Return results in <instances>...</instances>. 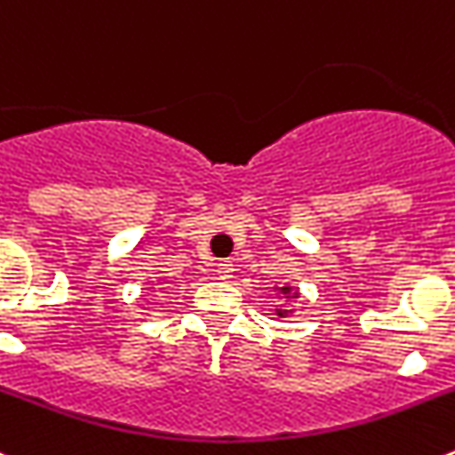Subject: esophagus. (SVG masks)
I'll return each instance as SVG.
<instances>
[{"instance_id": "obj_1", "label": "esophagus", "mask_w": 455, "mask_h": 455, "mask_svg": "<svg viewBox=\"0 0 455 455\" xmlns=\"http://www.w3.org/2000/svg\"><path fill=\"white\" fill-rule=\"evenodd\" d=\"M218 274L222 281H228V278H233V263L231 260H222V263H218Z\"/></svg>"}]
</instances>
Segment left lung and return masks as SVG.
Listing matches in <instances>:
<instances>
[{
  "label": "left lung",
  "instance_id": "obj_1",
  "mask_svg": "<svg viewBox=\"0 0 455 455\" xmlns=\"http://www.w3.org/2000/svg\"><path fill=\"white\" fill-rule=\"evenodd\" d=\"M278 290H281V292H283V294H290V290H292V288H278ZM294 294H297V292H294ZM276 315H278V317H283V315H288V310L276 308Z\"/></svg>",
  "mask_w": 455,
  "mask_h": 455
}]
</instances>
